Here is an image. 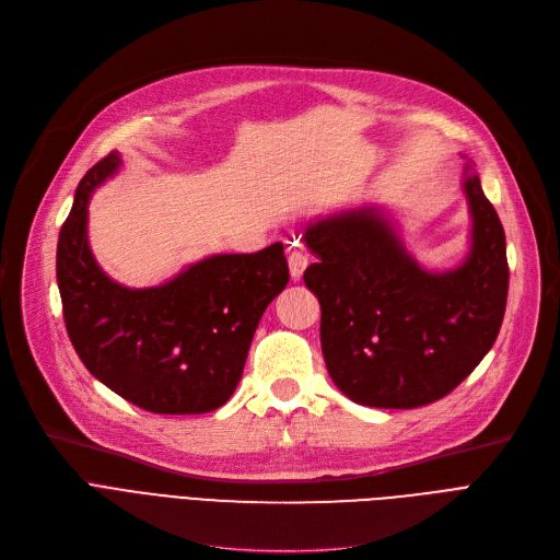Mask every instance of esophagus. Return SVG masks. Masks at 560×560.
Masks as SVG:
<instances>
[{
    "label": "esophagus",
    "instance_id": "esophagus-1",
    "mask_svg": "<svg viewBox=\"0 0 560 560\" xmlns=\"http://www.w3.org/2000/svg\"><path fill=\"white\" fill-rule=\"evenodd\" d=\"M288 265H290V277L298 281L308 265V254L304 252V247L300 243H292L288 247Z\"/></svg>",
    "mask_w": 560,
    "mask_h": 560
}]
</instances>
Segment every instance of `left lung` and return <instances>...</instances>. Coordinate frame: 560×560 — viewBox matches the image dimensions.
I'll return each mask as SVG.
<instances>
[{"instance_id": "8db88e82", "label": "left lung", "mask_w": 560, "mask_h": 560, "mask_svg": "<svg viewBox=\"0 0 560 560\" xmlns=\"http://www.w3.org/2000/svg\"><path fill=\"white\" fill-rule=\"evenodd\" d=\"M472 252L427 272L372 209L317 220L304 272L322 308L319 340L334 384L357 404L418 408L450 395L497 340L509 298L506 235L477 174L465 176Z\"/></svg>"}]
</instances>
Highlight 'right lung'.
<instances>
[{
    "instance_id": "obj_1",
    "label": "right lung",
    "mask_w": 560,
    "mask_h": 560,
    "mask_svg": "<svg viewBox=\"0 0 560 560\" xmlns=\"http://www.w3.org/2000/svg\"><path fill=\"white\" fill-rule=\"evenodd\" d=\"M117 167L110 152L85 172L58 235L68 336L88 372L127 401L161 416L209 413L238 386L258 319L290 279L283 245L211 256L156 288L117 285L85 238L88 199Z\"/></svg>"
}]
</instances>
